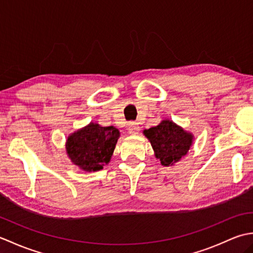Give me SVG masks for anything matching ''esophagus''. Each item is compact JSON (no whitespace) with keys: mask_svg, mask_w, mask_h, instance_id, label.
Wrapping results in <instances>:
<instances>
[{"mask_svg":"<svg viewBox=\"0 0 253 253\" xmlns=\"http://www.w3.org/2000/svg\"><path fill=\"white\" fill-rule=\"evenodd\" d=\"M140 130V127H139L136 123H130L128 125V132L131 133V135H137V133Z\"/></svg>","mask_w":253,"mask_h":253,"instance_id":"34e87169","label":"esophagus"}]
</instances>
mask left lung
Instances as JSON below:
<instances>
[{
  "instance_id": "1",
  "label": "left lung",
  "mask_w": 253,
  "mask_h": 253,
  "mask_svg": "<svg viewBox=\"0 0 253 253\" xmlns=\"http://www.w3.org/2000/svg\"><path fill=\"white\" fill-rule=\"evenodd\" d=\"M154 150L155 158L164 166H171L185 157L192 146L193 135L173 121L163 120L158 126L143 130Z\"/></svg>"
}]
</instances>
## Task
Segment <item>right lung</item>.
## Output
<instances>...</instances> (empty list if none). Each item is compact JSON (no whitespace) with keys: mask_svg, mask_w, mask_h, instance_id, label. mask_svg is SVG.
I'll list each match as a JSON object with an SVG mask.
<instances>
[{"mask_svg":"<svg viewBox=\"0 0 253 253\" xmlns=\"http://www.w3.org/2000/svg\"><path fill=\"white\" fill-rule=\"evenodd\" d=\"M120 131L114 126L89 125L73 132L66 140V152L72 162L80 169L96 171L111 161Z\"/></svg>","mask_w":253,"mask_h":253,"instance_id":"add662e5","label":"right lung"}]
</instances>
